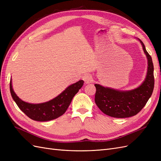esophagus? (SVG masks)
Here are the masks:
<instances>
[{
	"label": "esophagus",
	"mask_w": 161,
	"mask_h": 161,
	"mask_svg": "<svg viewBox=\"0 0 161 161\" xmlns=\"http://www.w3.org/2000/svg\"><path fill=\"white\" fill-rule=\"evenodd\" d=\"M82 80L85 81V84L91 83L92 81V76L89 74H85L82 76Z\"/></svg>",
	"instance_id": "esophagus-1"
}]
</instances>
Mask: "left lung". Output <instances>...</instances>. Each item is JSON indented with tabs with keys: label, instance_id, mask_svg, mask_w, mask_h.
<instances>
[{
	"label": "left lung",
	"instance_id": "8db88e82",
	"mask_svg": "<svg viewBox=\"0 0 161 161\" xmlns=\"http://www.w3.org/2000/svg\"><path fill=\"white\" fill-rule=\"evenodd\" d=\"M140 42L148 59L147 75L142 85L128 91H119L95 85L96 105L103 113L113 118H125L136 115L147 104L153 92L154 78L152 58L146 50L143 42Z\"/></svg>",
	"mask_w": 161,
	"mask_h": 161
}]
</instances>
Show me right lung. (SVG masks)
<instances>
[{
  "label": "right lung",
  "mask_w": 161,
  "mask_h": 161,
  "mask_svg": "<svg viewBox=\"0 0 161 161\" xmlns=\"http://www.w3.org/2000/svg\"><path fill=\"white\" fill-rule=\"evenodd\" d=\"M10 81V91L13 100L24 114L33 120L46 121L56 119L64 114L69 108L72 98L84 84L80 80L70 85L61 94L52 100L40 104L28 103L22 101L14 93Z\"/></svg>",
  "instance_id": "right-lung-1"
}]
</instances>
